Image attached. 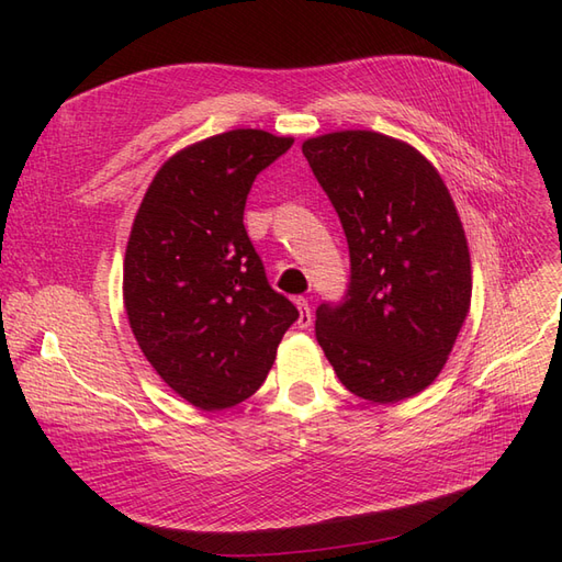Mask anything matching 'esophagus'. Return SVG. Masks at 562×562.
<instances>
[{
    "label": "esophagus",
    "mask_w": 562,
    "mask_h": 562,
    "mask_svg": "<svg viewBox=\"0 0 562 562\" xmlns=\"http://www.w3.org/2000/svg\"><path fill=\"white\" fill-rule=\"evenodd\" d=\"M295 307H297V326L300 328H310L312 326V307H310V302L304 300V297H297L295 300Z\"/></svg>",
    "instance_id": "1"
}]
</instances>
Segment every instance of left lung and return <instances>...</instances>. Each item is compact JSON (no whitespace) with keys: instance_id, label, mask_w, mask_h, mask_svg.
<instances>
[{"instance_id":"8db88e82","label":"left lung","mask_w":562,"mask_h":562,"mask_svg":"<svg viewBox=\"0 0 562 562\" xmlns=\"http://www.w3.org/2000/svg\"><path fill=\"white\" fill-rule=\"evenodd\" d=\"M345 227L351 283L342 307L321 304L316 339L353 396L398 403L434 384L471 307L464 225L436 166L378 131L302 143Z\"/></svg>"}]
</instances>
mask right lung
Wrapping results in <instances>:
<instances>
[{
    "label": "right lung",
    "instance_id": "add662e5",
    "mask_svg": "<svg viewBox=\"0 0 562 562\" xmlns=\"http://www.w3.org/2000/svg\"><path fill=\"white\" fill-rule=\"evenodd\" d=\"M291 135L234 128L178 149L151 178L124 255V310L180 398L225 411L258 391L297 310L271 291L244 209Z\"/></svg>",
    "mask_w": 562,
    "mask_h": 562
}]
</instances>
